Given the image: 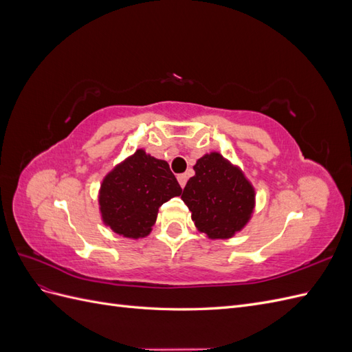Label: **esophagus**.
Instances as JSON below:
<instances>
[{
  "instance_id": "34e87169",
  "label": "esophagus",
  "mask_w": 352,
  "mask_h": 352,
  "mask_svg": "<svg viewBox=\"0 0 352 352\" xmlns=\"http://www.w3.org/2000/svg\"><path fill=\"white\" fill-rule=\"evenodd\" d=\"M177 180H179V185L184 188V186L186 185V180H188V176H186V175H179V176H177Z\"/></svg>"
}]
</instances>
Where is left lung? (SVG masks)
<instances>
[{"instance_id": "obj_1", "label": "left lung", "mask_w": 352, "mask_h": 352, "mask_svg": "<svg viewBox=\"0 0 352 352\" xmlns=\"http://www.w3.org/2000/svg\"><path fill=\"white\" fill-rule=\"evenodd\" d=\"M182 199L199 232L211 239H228L251 219L255 190L241 170L219 153L201 157Z\"/></svg>"}]
</instances>
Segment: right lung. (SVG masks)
Here are the masks:
<instances>
[{"instance_id":"obj_1","label":"right lung","mask_w":352,"mask_h":352,"mask_svg":"<svg viewBox=\"0 0 352 352\" xmlns=\"http://www.w3.org/2000/svg\"><path fill=\"white\" fill-rule=\"evenodd\" d=\"M182 194L164 160L138 150L104 177L100 189L102 221L117 235L144 238L151 232L158 208Z\"/></svg>"}]
</instances>
